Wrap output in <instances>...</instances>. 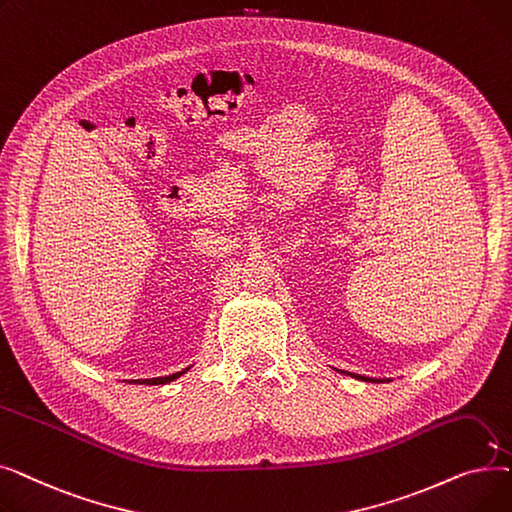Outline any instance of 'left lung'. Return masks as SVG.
Listing matches in <instances>:
<instances>
[{"label":"left lung","instance_id":"1","mask_svg":"<svg viewBox=\"0 0 512 512\" xmlns=\"http://www.w3.org/2000/svg\"><path fill=\"white\" fill-rule=\"evenodd\" d=\"M338 371V369H336ZM338 373H344V375H351V378L355 380H361V382H373V384H386V382H392L390 378H365V375H359V373H348V371H338Z\"/></svg>","mask_w":512,"mask_h":512}]
</instances>
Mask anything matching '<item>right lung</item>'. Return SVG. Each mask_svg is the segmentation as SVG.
<instances>
[{"label":"right lung","instance_id":"add662e5","mask_svg":"<svg viewBox=\"0 0 512 512\" xmlns=\"http://www.w3.org/2000/svg\"><path fill=\"white\" fill-rule=\"evenodd\" d=\"M193 367V365H191ZM191 367H186L178 373H172V375H164V378H151V380H130L128 384H143V386H164V384H170V382H176L178 378H182V375L186 371H191ZM124 382V380H122Z\"/></svg>","mask_w":512,"mask_h":512}]
</instances>
